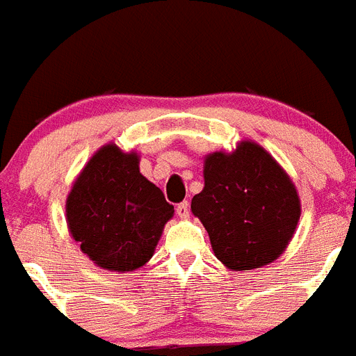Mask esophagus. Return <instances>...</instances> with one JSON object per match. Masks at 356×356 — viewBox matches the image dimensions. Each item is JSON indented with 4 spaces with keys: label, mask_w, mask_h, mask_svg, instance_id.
I'll list each match as a JSON object with an SVG mask.
<instances>
[{
    "label": "esophagus",
    "mask_w": 356,
    "mask_h": 356,
    "mask_svg": "<svg viewBox=\"0 0 356 356\" xmlns=\"http://www.w3.org/2000/svg\"><path fill=\"white\" fill-rule=\"evenodd\" d=\"M175 211H177V215L181 217V219H188V217H190V204H188V201L177 204Z\"/></svg>",
    "instance_id": "1"
}]
</instances>
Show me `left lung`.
I'll return each mask as SVG.
<instances>
[{"label": "left lung", "mask_w": 356, "mask_h": 356, "mask_svg": "<svg viewBox=\"0 0 356 356\" xmlns=\"http://www.w3.org/2000/svg\"><path fill=\"white\" fill-rule=\"evenodd\" d=\"M192 211L215 257L243 271L282 255L300 219V199L284 168L261 145L243 141L232 154L206 155L204 188L193 195Z\"/></svg>", "instance_id": "8db88e82"}]
</instances>
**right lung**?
Listing matches in <instances>:
<instances>
[{
  "label": "right lung",
  "mask_w": 356,
  "mask_h": 356,
  "mask_svg": "<svg viewBox=\"0 0 356 356\" xmlns=\"http://www.w3.org/2000/svg\"><path fill=\"white\" fill-rule=\"evenodd\" d=\"M173 206L139 172V155L113 143L92 155L67 197V224L90 261L134 271L150 261Z\"/></svg>",
  "instance_id": "add662e5"
}]
</instances>
